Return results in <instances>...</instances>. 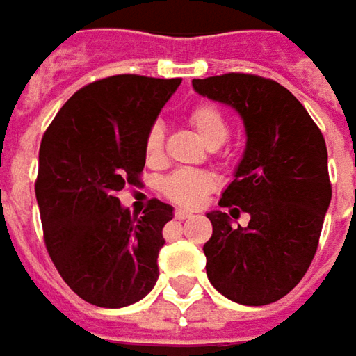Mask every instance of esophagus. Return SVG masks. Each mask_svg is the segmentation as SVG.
<instances>
[{
	"mask_svg": "<svg viewBox=\"0 0 356 356\" xmlns=\"http://www.w3.org/2000/svg\"><path fill=\"white\" fill-rule=\"evenodd\" d=\"M190 216H192V213L186 212V210H176V212H174V218H176V220H188Z\"/></svg>",
	"mask_w": 356,
	"mask_h": 356,
	"instance_id": "obj_1",
	"label": "esophagus"
}]
</instances>
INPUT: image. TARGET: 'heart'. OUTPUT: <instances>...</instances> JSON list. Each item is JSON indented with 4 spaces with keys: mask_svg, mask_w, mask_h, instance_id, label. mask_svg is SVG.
I'll use <instances>...</instances> for the list:
<instances>
[{
    "mask_svg": "<svg viewBox=\"0 0 356 356\" xmlns=\"http://www.w3.org/2000/svg\"><path fill=\"white\" fill-rule=\"evenodd\" d=\"M188 120L202 136V140L208 144L210 148L220 146L226 140V117L222 115V111L216 104H196L190 111ZM162 154H164V129H162L160 122H154L148 129L146 138H144V156H146L148 164H156V162H160ZM212 188V176L198 170H178L170 174V176H166L160 182V192L168 200H172L174 204H180V206H186V208L200 206Z\"/></svg>",
    "mask_w": 356,
    "mask_h": 356,
    "instance_id": "b5f03b06",
    "label": "heart"
}]
</instances>
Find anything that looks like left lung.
I'll use <instances>...</instances> for the list:
<instances>
[{"instance_id": "8db88e82", "label": "left lung", "mask_w": 356, "mask_h": 356, "mask_svg": "<svg viewBox=\"0 0 356 356\" xmlns=\"http://www.w3.org/2000/svg\"><path fill=\"white\" fill-rule=\"evenodd\" d=\"M194 90L236 108L245 150L220 206L250 213L232 227L213 210L204 243L206 273L220 293L241 305H269L289 293L315 257L331 202L327 146L305 106L280 83L245 73L194 79ZM238 208L236 209L235 206Z\"/></svg>"}]
</instances>
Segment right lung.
Listing matches in <instances>:
<instances>
[{"mask_svg":"<svg viewBox=\"0 0 356 356\" xmlns=\"http://www.w3.org/2000/svg\"><path fill=\"white\" fill-rule=\"evenodd\" d=\"M182 79L115 75L79 89L39 148L35 196L47 252L65 283L97 307L140 301L158 280L172 206L130 218L118 192L140 184L144 138Z\"/></svg>","mask_w":356,"mask_h":356,"instance_id":"1","label":"right lung"}]
</instances>
